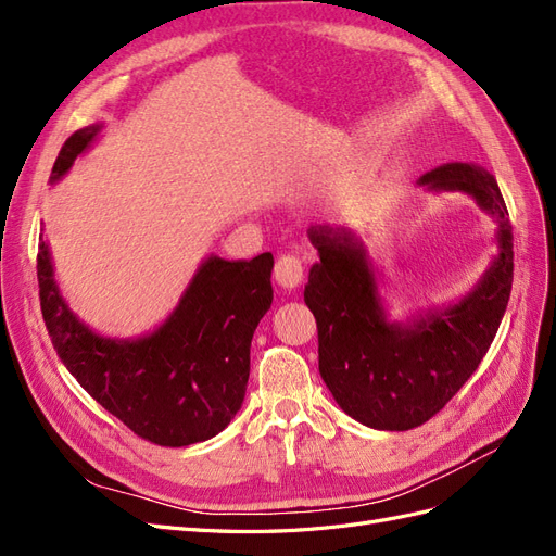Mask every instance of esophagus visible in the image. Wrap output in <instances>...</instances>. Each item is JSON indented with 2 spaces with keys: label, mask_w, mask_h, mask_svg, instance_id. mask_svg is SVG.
Returning <instances> with one entry per match:
<instances>
[{
  "label": "esophagus",
  "mask_w": 556,
  "mask_h": 556,
  "mask_svg": "<svg viewBox=\"0 0 556 556\" xmlns=\"http://www.w3.org/2000/svg\"><path fill=\"white\" fill-rule=\"evenodd\" d=\"M274 278L282 290H296L304 280V264L296 255H282L274 266Z\"/></svg>",
  "instance_id": "1"
}]
</instances>
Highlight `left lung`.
Here are the masks:
<instances>
[{"instance_id":"left-lung-1","label":"left lung","mask_w":556,"mask_h":556,"mask_svg":"<svg viewBox=\"0 0 556 556\" xmlns=\"http://www.w3.org/2000/svg\"><path fill=\"white\" fill-rule=\"evenodd\" d=\"M429 192H464L494 217L496 255L459 301L408 323L387 317L378 268L345 227L313 225L319 262L304 290L317 323L319 376L336 403L380 431L425 425L473 376L490 350L513 290V227L496 178L473 162H450L417 180Z\"/></svg>"}]
</instances>
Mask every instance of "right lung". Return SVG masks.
<instances>
[{"label": "right lung", "mask_w": 556, "mask_h": 556, "mask_svg": "<svg viewBox=\"0 0 556 556\" xmlns=\"http://www.w3.org/2000/svg\"><path fill=\"white\" fill-rule=\"evenodd\" d=\"M102 127L90 125L66 139L50 182L64 178ZM271 268V252L250 262L211 255L157 329L113 339L66 304L43 237L37 255L43 323L66 371L134 433L164 447L208 441L241 410L252 333L274 301Z\"/></svg>", "instance_id": "right-lung-1"}]
</instances>
